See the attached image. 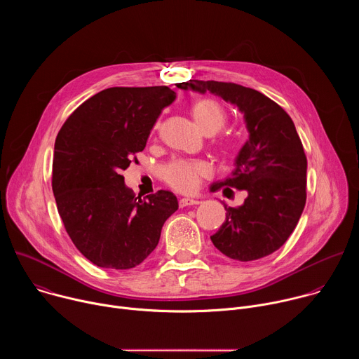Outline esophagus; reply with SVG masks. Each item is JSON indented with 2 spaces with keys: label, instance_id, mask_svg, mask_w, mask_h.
<instances>
[{
  "label": "esophagus",
  "instance_id": "1",
  "mask_svg": "<svg viewBox=\"0 0 359 359\" xmlns=\"http://www.w3.org/2000/svg\"><path fill=\"white\" fill-rule=\"evenodd\" d=\"M198 203H200L198 198H180L179 206L183 209V208H187V206H194V204H198Z\"/></svg>",
  "mask_w": 359,
  "mask_h": 359
}]
</instances>
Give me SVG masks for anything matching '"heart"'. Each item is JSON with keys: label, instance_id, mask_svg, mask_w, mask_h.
Masks as SVG:
<instances>
[{"label": "heart", "instance_id": "1", "mask_svg": "<svg viewBox=\"0 0 359 359\" xmlns=\"http://www.w3.org/2000/svg\"><path fill=\"white\" fill-rule=\"evenodd\" d=\"M191 116L203 133H216L226 121L223 108L213 99H200L191 105ZM210 175V166L204 161H175L163 168V180L175 190L190 193L198 187L200 179Z\"/></svg>", "mask_w": 359, "mask_h": 359}]
</instances>
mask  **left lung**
<instances>
[{"label": "left lung", "mask_w": 359, "mask_h": 359, "mask_svg": "<svg viewBox=\"0 0 359 359\" xmlns=\"http://www.w3.org/2000/svg\"><path fill=\"white\" fill-rule=\"evenodd\" d=\"M183 90L210 92L243 115L248 139L234 159L226 180L212 191L229 187L245 190L240 208L226 209V222L210 238L229 259L251 262L278 250L294 231L305 206L306 158L288 114L262 92L237 83L187 81Z\"/></svg>", "instance_id": "8db88e82"}]
</instances>
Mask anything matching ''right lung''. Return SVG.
<instances>
[{"label":"right lung","mask_w":359,"mask_h":359,"mask_svg":"<svg viewBox=\"0 0 359 359\" xmlns=\"http://www.w3.org/2000/svg\"><path fill=\"white\" fill-rule=\"evenodd\" d=\"M175 99L168 86L108 88L75 109L57 136L53 190L58 213L75 247L97 267L139 266L179 209L169 190L135 197L121 175Z\"/></svg>","instance_id":"obj_1"}]
</instances>
